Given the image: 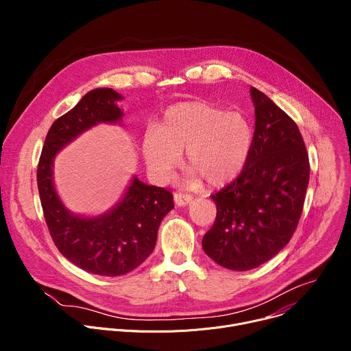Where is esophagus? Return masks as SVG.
Returning <instances> with one entry per match:
<instances>
[{
    "instance_id": "esophagus-1",
    "label": "esophagus",
    "mask_w": 351,
    "mask_h": 351,
    "mask_svg": "<svg viewBox=\"0 0 351 351\" xmlns=\"http://www.w3.org/2000/svg\"><path fill=\"white\" fill-rule=\"evenodd\" d=\"M173 202L178 207H184L189 206L193 202V197L189 194H180V193H175L173 195Z\"/></svg>"
}]
</instances>
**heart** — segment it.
Listing matches in <instances>:
<instances>
[{"instance_id": "1", "label": "heart", "mask_w": 351, "mask_h": 351, "mask_svg": "<svg viewBox=\"0 0 351 351\" xmlns=\"http://www.w3.org/2000/svg\"><path fill=\"white\" fill-rule=\"evenodd\" d=\"M253 140L252 123L244 114L207 101H182L164 112L158 128L143 132L140 148L149 178L158 184L171 179L184 152L190 167L186 183L206 180L219 187L240 175Z\"/></svg>"}]
</instances>
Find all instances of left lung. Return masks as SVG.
<instances>
[{
	"instance_id": "left-lung-1",
	"label": "left lung",
	"mask_w": 351,
	"mask_h": 351,
	"mask_svg": "<svg viewBox=\"0 0 351 351\" xmlns=\"http://www.w3.org/2000/svg\"><path fill=\"white\" fill-rule=\"evenodd\" d=\"M256 114L253 148L241 173L213 195L217 218L203 250L218 265L248 271L275 257L291 239L310 180L306 144L294 121L250 87Z\"/></svg>"
}]
</instances>
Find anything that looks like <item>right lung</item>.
<instances>
[{
  "mask_svg": "<svg viewBox=\"0 0 351 351\" xmlns=\"http://www.w3.org/2000/svg\"><path fill=\"white\" fill-rule=\"evenodd\" d=\"M123 95L101 87L80 101L49 128L37 168V186L44 218L60 253L83 271L101 276L125 275L153 253L164 217L173 208L168 190L133 176L119 202L98 215L73 214L54 183L57 154L82 133L99 123L121 125L118 107Z\"/></svg>",
  "mask_w": 351,
  "mask_h": 351,
  "instance_id": "add662e5",
  "label": "right lung"
}]
</instances>
